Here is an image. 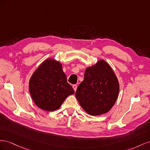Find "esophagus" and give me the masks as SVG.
<instances>
[{
	"label": "esophagus",
	"instance_id": "obj_1",
	"mask_svg": "<svg viewBox=\"0 0 150 150\" xmlns=\"http://www.w3.org/2000/svg\"><path fill=\"white\" fill-rule=\"evenodd\" d=\"M73 88H74V91H76V88H77V85H73Z\"/></svg>",
	"mask_w": 150,
	"mask_h": 150
}]
</instances>
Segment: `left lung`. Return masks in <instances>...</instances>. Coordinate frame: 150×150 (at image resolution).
Instances as JSON below:
<instances>
[{
	"mask_svg": "<svg viewBox=\"0 0 150 150\" xmlns=\"http://www.w3.org/2000/svg\"><path fill=\"white\" fill-rule=\"evenodd\" d=\"M119 84L114 71L104 60L87 68L75 93L81 107L90 115L108 112L118 97Z\"/></svg>",
	"mask_w": 150,
	"mask_h": 150,
	"instance_id": "8db88e82",
	"label": "left lung"
}]
</instances>
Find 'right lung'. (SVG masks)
<instances>
[{"label":"right lung","instance_id":"right-lung-1","mask_svg":"<svg viewBox=\"0 0 150 150\" xmlns=\"http://www.w3.org/2000/svg\"><path fill=\"white\" fill-rule=\"evenodd\" d=\"M29 88L36 105L47 111L58 109L68 96L75 93L67 82L62 64L51 59L42 62L33 74Z\"/></svg>","mask_w":150,"mask_h":150}]
</instances>
